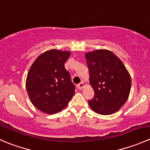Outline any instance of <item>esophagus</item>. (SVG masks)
<instances>
[{"mask_svg":"<svg viewBox=\"0 0 150 150\" xmlns=\"http://www.w3.org/2000/svg\"><path fill=\"white\" fill-rule=\"evenodd\" d=\"M77 87L78 88V89H80V90H81V89H82L84 87V83H83V82L80 83L79 84L77 85Z\"/></svg>","mask_w":150,"mask_h":150,"instance_id":"esophagus-1","label":"esophagus"}]
</instances>
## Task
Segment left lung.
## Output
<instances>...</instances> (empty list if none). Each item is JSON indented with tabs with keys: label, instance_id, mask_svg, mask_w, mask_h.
Wrapping results in <instances>:
<instances>
[{
	"label": "left lung",
	"instance_id": "obj_1",
	"mask_svg": "<svg viewBox=\"0 0 150 150\" xmlns=\"http://www.w3.org/2000/svg\"><path fill=\"white\" fill-rule=\"evenodd\" d=\"M94 97L91 108L100 115L118 111L129 96L131 78L121 60L109 50L99 49L85 54Z\"/></svg>",
	"mask_w": 150,
	"mask_h": 150
}]
</instances>
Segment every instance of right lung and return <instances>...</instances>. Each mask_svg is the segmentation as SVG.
I'll return each instance as SVG.
<instances>
[{
  "mask_svg": "<svg viewBox=\"0 0 150 150\" xmlns=\"http://www.w3.org/2000/svg\"><path fill=\"white\" fill-rule=\"evenodd\" d=\"M70 51L57 49L40 54L28 73L26 89L33 105L47 114L62 111L75 94V85L64 63Z\"/></svg>",
  "mask_w": 150,
  "mask_h": 150,
  "instance_id": "obj_1",
  "label": "right lung"
}]
</instances>
